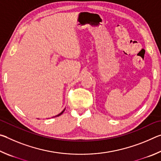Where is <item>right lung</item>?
<instances>
[{
  "instance_id": "add662e5",
  "label": "right lung",
  "mask_w": 161,
  "mask_h": 161,
  "mask_svg": "<svg viewBox=\"0 0 161 161\" xmlns=\"http://www.w3.org/2000/svg\"><path fill=\"white\" fill-rule=\"evenodd\" d=\"M64 110H65V109H64L63 111H62V112H61L60 114H58V116H60V115H61V114H62V113H63V112H64Z\"/></svg>"
}]
</instances>
